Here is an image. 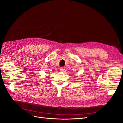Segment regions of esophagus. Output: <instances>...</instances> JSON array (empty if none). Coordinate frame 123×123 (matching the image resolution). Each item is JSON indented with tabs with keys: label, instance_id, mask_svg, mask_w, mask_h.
Segmentation results:
<instances>
[{
	"label": "esophagus",
	"instance_id": "esophagus-1",
	"mask_svg": "<svg viewBox=\"0 0 123 123\" xmlns=\"http://www.w3.org/2000/svg\"><path fill=\"white\" fill-rule=\"evenodd\" d=\"M65 68L64 67H61V68H60V71H61V72H62L63 71L65 70Z\"/></svg>",
	"mask_w": 123,
	"mask_h": 123
}]
</instances>
